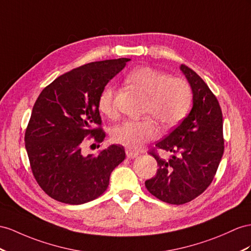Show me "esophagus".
<instances>
[{"label":"esophagus","mask_w":251,"mask_h":251,"mask_svg":"<svg viewBox=\"0 0 251 251\" xmlns=\"http://www.w3.org/2000/svg\"><path fill=\"white\" fill-rule=\"evenodd\" d=\"M126 156L130 159H133L139 156V152L138 151H134L131 150H126Z\"/></svg>","instance_id":"34e87169"}]
</instances>
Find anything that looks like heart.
Returning a JSON list of instances; mask_svg holds the SVG:
<instances>
[{"mask_svg": "<svg viewBox=\"0 0 251 251\" xmlns=\"http://www.w3.org/2000/svg\"><path fill=\"white\" fill-rule=\"evenodd\" d=\"M127 79L147 96L143 114L151 117L162 129L174 127L188 113L192 101V91L185 80L171 77L169 74L147 66L130 71ZM114 98L115 89L111 85H107L101 90L98 100L100 111L110 119L117 117ZM152 120L145 118L140 121L123 122L113 129V141L127 149H139L145 141L157 137L158 129Z\"/></svg>", "mask_w": 251, "mask_h": 251, "instance_id": "obj_1", "label": "heart"}]
</instances>
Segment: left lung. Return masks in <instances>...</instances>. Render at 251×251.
<instances>
[{"instance_id": "obj_1", "label": "left lung", "mask_w": 251, "mask_h": 251, "mask_svg": "<svg viewBox=\"0 0 251 251\" xmlns=\"http://www.w3.org/2000/svg\"><path fill=\"white\" fill-rule=\"evenodd\" d=\"M180 70L190 83L193 107L189 115L161 141L156 149L171 152L160 158L155 177L145 181L151 194L172 204H183L205 191L216 174L224 153L223 113L216 96L202 78L189 67Z\"/></svg>"}]
</instances>
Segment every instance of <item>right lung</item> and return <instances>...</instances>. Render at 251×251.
I'll return each instance as SVG.
<instances>
[{"mask_svg":"<svg viewBox=\"0 0 251 251\" xmlns=\"http://www.w3.org/2000/svg\"><path fill=\"white\" fill-rule=\"evenodd\" d=\"M128 58L90 62L71 70L42 90L25 131L30 169L40 188L63 203L81 204L104 193L111 172L124 161L123 146L110 145L98 156H83L85 138L100 143L98 100Z\"/></svg>","mask_w":251,"mask_h":251,"instance_id":"add662e5","label":"right lung"}]
</instances>
